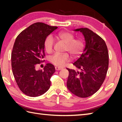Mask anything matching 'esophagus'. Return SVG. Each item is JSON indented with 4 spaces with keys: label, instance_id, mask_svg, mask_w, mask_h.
Returning <instances> with one entry per match:
<instances>
[{
    "label": "esophagus",
    "instance_id": "obj_1",
    "mask_svg": "<svg viewBox=\"0 0 122 122\" xmlns=\"http://www.w3.org/2000/svg\"><path fill=\"white\" fill-rule=\"evenodd\" d=\"M55 70H56V71H60V70L62 69V68L59 67H55Z\"/></svg>",
    "mask_w": 122,
    "mask_h": 122
}]
</instances>
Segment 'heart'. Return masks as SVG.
<instances>
[{
  "instance_id": "1",
  "label": "heart",
  "mask_w": 122,
  "mask_h": 122,
  "mask_svg": "<svg viewBox=\"0 0 122 122\" xmlns=\"http://www.w3.org/2000/svg\"><path fill=\"white\" fill-rule=\"evenodd\" d=\"M55 37L66 44L65 51L70 53L72 57L76 58L81 55L84 48V41L82 38H75V36L71 33L62 31L55 35ZM54 46V40L52 36H49L45 39L44 48L47 53L53 51ZM71 60V57L67 53H56L51 57L50 61L54 65L62 67Z\"/></svg>"
}]
</instances>
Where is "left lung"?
<instances>
[{
  "mask_svg": "<svg viewBox=\"0 0 122 122\" xmlns=\"http://www.w3.org/2000/svg\"><path fill=\"white\" fill-rule=\"evenodd\" d=\"M83 33L86 47L81 57L73 63L80 71H69L67 86L73 94L85 98L96 92L106 78L109 66V53L104 40L87 28L75 30Z\"/></svg>",
  "mask_w": 122,
  "mask_h": 122,
  "instance_id": "obj_1",
  "label": "left lung"
}]
</instances>
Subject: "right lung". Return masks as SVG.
Returning a JSON list of instances; mask_svg holds the SVG:
<instances>
[{"label": "right lung", "mask_w": 122, "mask_h": 122, "mask_svg": "<svg viewBox=\"0 0 122 122\" xmlns=\"http://www.w3.org/2000/svg\"><path fill=\"white\" fill-rule=\"evenodd\" d=\"M57 28L36 22L22 30L15 39L11 53L12 72L20 90L28 96H40L50 88L54 66L47 63L44 71H36V66L44 62L45 40Z\"/></svg>", "instance_id": "1"}]
</instances>
